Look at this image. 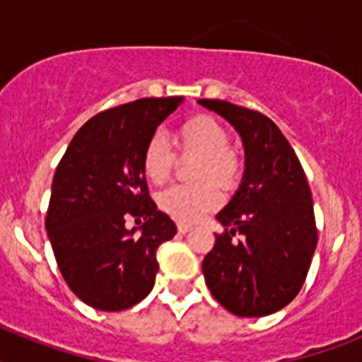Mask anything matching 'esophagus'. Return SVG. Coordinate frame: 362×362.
Masks as SVG:
<instances>
[{
	"label": "esophagus",
	"instance_id": "obj_1",
	"mask_svg": "<svg viewBox=\"0 0 362 362\" xmlns=\"http://www.w3.org/2000/svg\"><path fill=\"white\" fill-rule=\"evenodd\" d=\"M177 230L179 233H187L192 230V225H188V223H177Z\"/></svg>",
	"mask_w": 362,
	"mask_h": 362
}]
</instances>
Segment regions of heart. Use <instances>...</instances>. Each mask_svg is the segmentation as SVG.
I'll return each mask as SVG.
<instances>
[{
  "label": "heart",
  "mask_w": 362,
  "mask_h": 362,
  "mask_svg": "<svg viewBox=\"0 0 362 362\" xmlns=\"http://www.w3.org/2000/svg\"><path fill=\"white\" fill-rule=\"evenodd\" d=\"M175 145L185 152L201 158L196 177L210 179L221 187H232L241 170L239 156L228 148V132L210 116H196L185 121L175 132ZM174 153L163 136H153L143 152V172L156 185L170 177ZM221 201L217 187L210 181L196 185H174L159 196V204L166 214L179 221H197L216 209Z\"/></svg>",
  "instance_id": "1"
}]
</instances>
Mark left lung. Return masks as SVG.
Returning a JSON list of instances; mask_svg holds the SVG:
<instances>
[{"instance_id":"obj_1","label":"left lung","mask_w":362,"mask_h":362,"mask_svg":"<svg viewBox=\"0 0 362 362\" xmlns=\"http://www.w3.org/2000/svg\"><path fill=\"white\" fill-rule=\"evenodd\" d=\"M197 103L228 121L245 146L241 183L216 216L225 233L203 259L204 281L233 315L264 317L292 303L306 279L317 246L312 192L274 121L221 99Z\"/></svg>"}]
</instances>
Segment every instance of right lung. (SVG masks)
Instances as JSON below:
<instances>
[{"mask_svg":"<svg viewBox=\"0 0 362 362\" xmlns=\"http://www.w3.org/2000/svg\"><path fill=\"white\" fill-rule=\"evenodd\" d=\"M183 99H137L101 112L57 165L45 226L63 279L92 308L119 312L152 292L156 252L177 228L150 199L143 152ZM130 215L146 223L127 229Z\"/></svg>","mask_w":362,"mask_h":362,"instance_id":"right-lung-1","label":"right lung"}]
</instances>
